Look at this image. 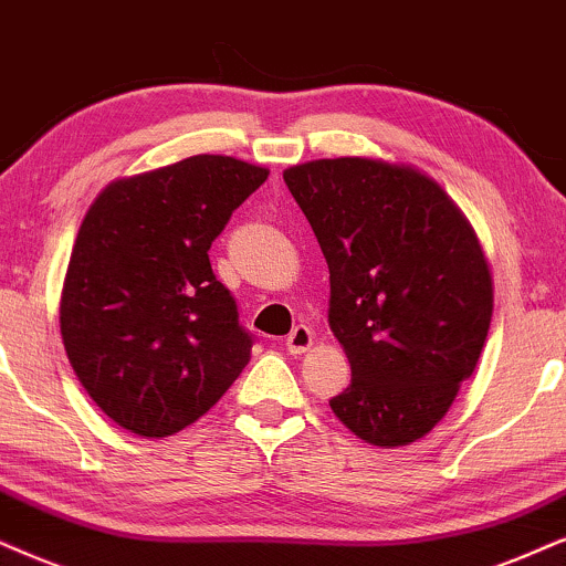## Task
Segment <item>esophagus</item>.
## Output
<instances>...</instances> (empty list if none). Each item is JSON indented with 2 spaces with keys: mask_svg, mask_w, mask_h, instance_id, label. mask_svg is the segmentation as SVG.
I'll return each instance as SVG.
<instances>
[{
  "mask_svg": "<svg viewBox=\"0 0 566 566\" xmlns=\"http://www.w3.org/2000/svg\"><path fill=\"white\" fill-rule=\"evenodd\" d=\"M311 345H313V332L303 324L292 328L287 339H284V347H287L290 355H303L305 349H311Z\"/></svg>",
  "mask_w": 566,
  "mask_h": 566,
  "instance_id": "34e87169",
  "label": "esophagus"
}]
</instances>
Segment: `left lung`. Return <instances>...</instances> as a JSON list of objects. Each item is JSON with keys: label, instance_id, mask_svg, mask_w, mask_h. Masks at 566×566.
<instances>
[{"label": "left lung", "instance_id": "left-lung-1", "mask_svg": "<svg viewBox=\"0 0 566 566\" xmlns=\"http://www.w3.org/2000/svg\"><path fill=\"white\" fill-rule=\"evenodd\" d=\"M328 263V326L353 381L328 399L374 447L423 439L473 376L493 313L473 227L423 171L381 159L284 169Z\"/></svg>", "mask_w": 566, "mask_h": 566}]
</instances>
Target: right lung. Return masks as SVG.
Returning <instances> with one entry per match:
<instances>
[{"instance_id":"add662e5","label":"right lung","mask_w":566,"mask_h":566,"mask_svg":"<svg viewBox=\"0 0 566 566\" xmlns=\"http://www.w3.org/2000/svg\"><path fill=\"white\" fill-rule=\"evenodd\" d=\"M269 169L200 154L98 192L64 276L70 366L117 426L164 439L219 402L253 336L209 250Z\"/></svg>"}]
</instances>
